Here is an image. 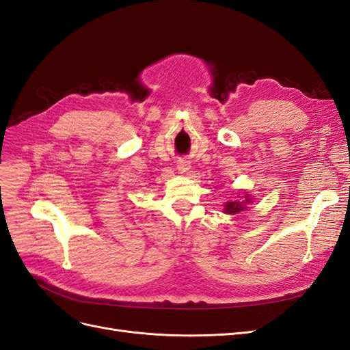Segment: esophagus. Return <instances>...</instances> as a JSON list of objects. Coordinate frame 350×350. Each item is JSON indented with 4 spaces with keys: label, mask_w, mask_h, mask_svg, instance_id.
Wrapping results in <instances>:
<instances>
[{
    "label": "esophagus",
    "mask_w": 350,
    "mask_h": 350,
    "mask_svg": "<svg viewBox=\"0 0 350 350\" xmlns=\"http://www.w3.org/2000/svg\"><path fill=\"white\" fill-rule=\"evenodd\" d=\"M176 167H178V171L181 172V174H185L189 167V162H187V161H178V165H176Z\"/></svg>",
    "instance_id": "obj_1"
}]
</instances>
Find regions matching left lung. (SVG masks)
I'll use <instances>...</instances> for the list:
<instances>
[{
    "instance_id": "8db88e82",
    "label": "left lung",
    "mask_w": 350,
    "mask_h": 350,
    "mask_svg": "<svg viewBox=\"0 0 350 350\" xmlns=\"http://www.w3.org/2000/svg\"><path fill=\"white\" fill-rule=\"evenodd\" d=\"M243 197H245V200H243V201H229V203H226V206H225V211H226V213H229V215H237V213H239V211L245 210V208H247V207H245V203H250V201H251V196H250V194H245Z\"/></svg>"
}]
</instances>
